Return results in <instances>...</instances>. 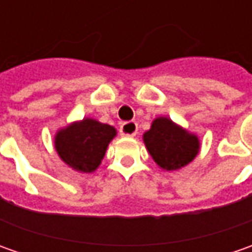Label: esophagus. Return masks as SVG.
<instances>
[{
	"label": "esophagus",
	"mask_w": 252,
	"mask_h": 252,
	"mask_svg": "<svg viewBox=\"0 0 252 252\" xmlns=\"http://www.w3.org/2000/svg\"><path fill=\"white\" fill-rule=\"evenodd\" d=\"M121 134L126 137H133L137 134V123L133 121L123 122L121 125Z\"/></svg>",
	"instance_id": "1"
}]
</instances>
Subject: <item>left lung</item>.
Wrapping results in <instances>:
<instances>
[{"label": "left lung", "mask_w": 252, "mask_h": 252, "mask_svg": "<svg viewBox=\"0 0 252 252\" xmlns=\"http://www.w3.org/2000/svg\"><path fill=\"white\" fill-rule=\"evenodd\" d=\"M143 140L153 160L167 171L188 165L198 156L200 147L196 134L182 129L165 116L153 121L150 130L143 134Z\"/></svg>", "instance_id": "8db88e82"}]
</instances>
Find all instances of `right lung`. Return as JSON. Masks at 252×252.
<instances>
[{"label": "right lung", "instance_id": "right-lung-1", "mask_svg": "<svg viewBox=\"0 0 252 252\" xmlns=\"http://www.w3.org/2000/svg\"><path fill=\"white\" fill-rule=\"evenodd\" d=\"M115 136L113 126L85 118L57 131L54 149L68 167L80 172H94Z\"/></svg>", "mask_w": 252, "mask_h": 252}]
</instances>
